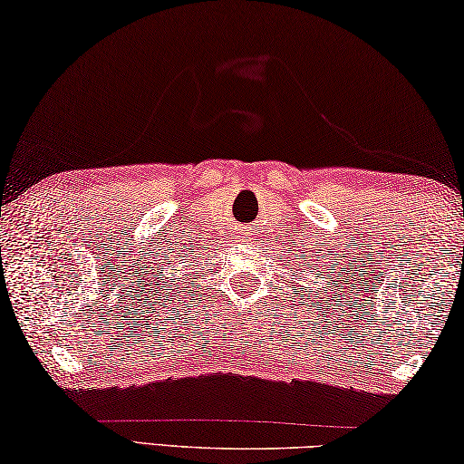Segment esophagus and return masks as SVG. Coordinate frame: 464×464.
Here are the masks:
<instances>
[{"mask_svg": "<svg viewBox=\"0 0 464 464\" xmlns=\"http://www.w3.org/2000/svg\"><path fill=\"white\" fill-rule=\"evenodd\" d=\"M242 234H246V232H242ZM240 238H242V237H240Z\"/></svg>", "mask_w": 464, "mask_h": 464, "instance_id": "34e87169", "label": "esophagus"}]
</instances>
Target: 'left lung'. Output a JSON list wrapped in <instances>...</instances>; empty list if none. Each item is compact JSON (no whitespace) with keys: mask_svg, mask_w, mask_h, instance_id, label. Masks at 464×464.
Returning a JSON list of instances; mask_svg holds the SVG:
<instances>
[{"mask_svg":"<svg viewBox=\"0 0 464 464\" xmlns=\"http://www.w3.org/2000/svg\"><path fill=\"white\" fill-rule=\"evenodd\" d=\"M306 253H310V250H306ZM316 256V261L318 259H321V255H314ZM314 265V263H313ZM313 265H310V259H308V265H306V269H313ZM295 271H298V269H295ZM331 273H333V269H331ZM316 276H321V273H316ZM331 282H333V279H331ZM300 290H304V287H300ZM326 292V290H324ZM300 298H302V295H300Z\"/></svg>","mask_w":464,"mask_h":464,"instance_id":"left-lung-1","label":"left lung"}]
</instances>
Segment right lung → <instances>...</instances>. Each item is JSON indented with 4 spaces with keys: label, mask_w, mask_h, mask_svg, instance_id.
Returning <instances> with one entry per match:
<instances>
[{
    "label": "right lung",
    "mask_w": 464,
    "mask_h": 464,
    "mask_svg": "<svg viewBox=\"0 0 464 464\" xmlns=\"http://www.w3.org/2000/svg\"><path fill=\"white\" fill-rule=\"evenodd\" d=\"M164 261H169L170 265H172V263H177V261H179V255H174V261H172V256H169V259H164ZM162 287H166V282L162 284ZM162 287H160V292H158V294H166V290L162 292Z\"/></svg>",
    "instance_id": "add662e5"
}]
</instances>
